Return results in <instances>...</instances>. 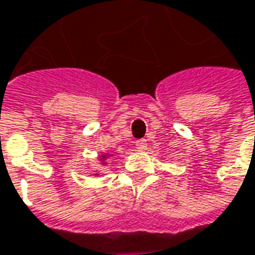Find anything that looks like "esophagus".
Wrapping results in <instances>:
<instances>
[{
  "instance_id": "esophagus-1",
  "label": "esophagus",
  "mask_w": 255,
  "mask_h": 255,
  "mask_svg": "<svg viewBox=\"0 0 255 255\" xmlns=\"http://www.w3.org/2000/svg\"><path fill=\"white\" fill-rule=\"evenodd\" d=\"M135 148L138 150L146 149V139H138V141H135Z\"/></svg>"
}]
</instances>
